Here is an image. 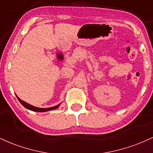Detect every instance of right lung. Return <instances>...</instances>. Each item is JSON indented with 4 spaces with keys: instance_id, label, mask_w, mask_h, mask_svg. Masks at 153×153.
Returning a JSON list of instances; mask_svg holds the SVG:
<instances>
[{
    "instance_id": "obj_1",
    "label": "right lung",
    "mask_w": 153,
    "mask_h": 153,
    "mask_svg": "<svg viewBox=\"0 0 153 153\" xmlns=\"http://www.w3.org/2000/svg\"><path fill=\"white\" fill-rule=\"evenodd\" d=\"M17 98H18V100L19 101V102L22 103L23 106L25 107L26 108H27V109H29V110H31V111H42V112H44V111H47L56 109V108H57L59 106V105H57V106H53V107H50V108H38V107H35L34 106H32V105H30V104H29V103H26L25 101H22V99H19L18 96H17Z\"/></svg>"
}]
</instances>
